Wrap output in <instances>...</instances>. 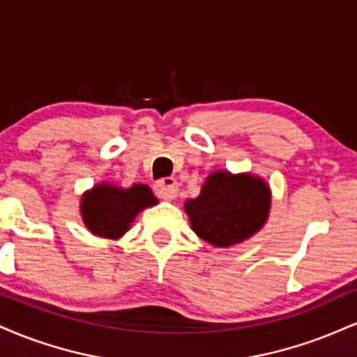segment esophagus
<instances>
[{
    "label": "esophagus",
    "instance_id": "1",
    "mask_svg": "<svg viewBox=\"0 0 357 357\" xmlns=\"http://www.w3.org/2000/svg\"><path fill=\"white\" fill-rule=\"evenodd\" d=\"M154 192L162 199H173L178 192V183L173 178L159 179L154 183Z\"/></svg>",
    "mask_w": 357,
    "mask_h": 357
}]
</instances>
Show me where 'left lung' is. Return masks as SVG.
Here are the masks:
<instances>
[{
	"label": "left lung",
	"instance_id": "1",
	"mask_svg": "<svg viewBox=\"0 0 357 357\" xmlns=\"http://www.w3.org/2000/svg\"><path fill=\"white\" fill-rule=\"evenodd\" d=\"M270 191L250 174L213 173L198 198L184 204L191 228L215 247L240 243L261 228L268 215Z\"/></svg>",
	"mask_w": 357,
	"mask_h": 357
}]
</instances>
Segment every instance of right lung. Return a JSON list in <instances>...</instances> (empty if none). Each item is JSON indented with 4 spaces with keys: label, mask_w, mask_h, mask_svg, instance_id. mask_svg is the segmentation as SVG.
<instances>
[{
    "label": "right lung",
    "mask_w": 357,
    "mask_h": 357,
    "mask_svg": "<svg viewBox=\"0 0 357 357\" xmlns=\"http://www.w3.org/2000/svg\"><path fill=\"white\" fill-rule=\"evenodd\" d=\"M155 203L158 199L146 184H134L129 190L100 184L82 198V215L92 233L104 238H119L139 211Z\"/></svg>",
    "instance_id": "right-lung-1"
}]
</instances>
